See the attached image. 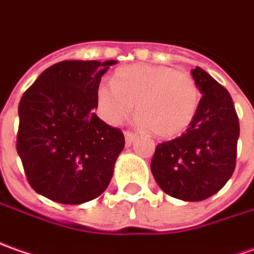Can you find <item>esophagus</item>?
Masks as SVG:
<instances>
[{"label": "esophagus", "mask_w": 254, "mask_h": 254, "mask_svg": "<svg viewBox=\"0 0 254 254\" xmlns=\"http://www.w3.org/2000/svg\"><path fill=\"white\" fill-rule=\"evenodd\" d=\"M136 137H137V134L134 133V132H130V130L125 132V140H127V144H132Z\"/></svg>", "instance_id": "1"}]
</instances>
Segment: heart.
Wrapping results in <instances>:
<instances>
[{
    "label": "heart",
    "instance_id": "b5f03b06",
    "mask_svg": "<svg viewBox=\"0 0 254 254\" xmlns=\"http://www.w3.org/2000/svg\"><path fill=\"white\" fill-rule=\"evenodd\" d=\"M96 96L107 122L113 125L122 122L136 103L139 125L164 139L185 132L200 101L199 87L190 73L146 64L118 69L113 84H98Z\"/></svg>",
    "mask_w": 254,
    "mask_h": 254
}]
</instances>
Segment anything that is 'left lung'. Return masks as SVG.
I'll list each match as a JSON object with an SVG mask.
<instances>
[{
  "label": "left lung",
  "instance_id": "1",
  "mask_svg": "<svg viewBox=\"0 0 254 254\" xmlns=\"http://www.w3.org/2000/svg\"><path fill=\"white\" fill-rule=\"evenodd\" d=\"M192 76L203 94L197 113L185 133L157 144L150 168L167 194L200 201L218 192L235 171L239 120L224 86L199 66Z\"/></svg>",
  "mask_w": 254,
  "mask_h": 254
}]
</instances>
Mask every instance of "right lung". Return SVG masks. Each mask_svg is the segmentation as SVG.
I'll use <instances>...</instances> for the list:
<instances>
[{"label":"right lung","instance_id":"obj_1","mask_svg":"<svg viewBox=\"0 0 254 254\" xmlns=\"http://www.w3.org/2000/svg\"><path fill=\"white\" fill-rule=\"evenodd\" d=\"M114 64L58 62L23 93L16 150L29 185L41 196L80 204L107 189L125 137L93 110L101 76Z\"/></svg>","mask_w":254,"mask_h":254}]
</instances>
